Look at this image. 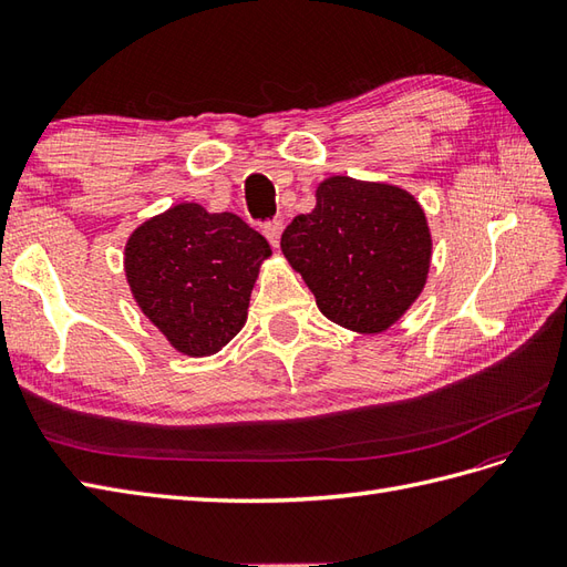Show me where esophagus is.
Instances as JSON below:
<instances>
[{
  "label": "esophagus",
  "instance_id": "obj_1",
  "mask_svg": "<svg viewBox=\"0 0 567 567\" xmlns=\"http://www.w3.org/2000/svg\"><path fill=\"white\" fill-rule=\"evenodd\" d=\"M264 235H266V239L272 246H278L280 244V235H282V220H268L264 225Z\"/></svg>",
  "mask_w": 567,
  "mask_h": 567
}]
</instances>
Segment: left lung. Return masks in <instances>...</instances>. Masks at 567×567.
<instances>
[{
    "instance_id": "8db88e82",
    "label": "left lung",
    "mask_w": 567,
    "mask_h": 567,
    "mask_svg": "<svg viewBox=\"0 0 567 567\" xmlns=\"http://www.w3.org/2000/svg\"><path fill=\"white\" fill-rule=\"evenodd\" d=\"M282 254L326 318L383 332L422 295L431 264L426 215L398 186L330 177L316 208L282 231Z\"/></svg>"
}]
</instances>
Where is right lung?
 I'll return each instance as SVG.
<instances>
[{
	"mask_svg": "<svg viewBox=\"0 0 567 567\" xmlns=\"http://www.w3.org/2000/svg\"><path fill=\"white\" fill-rule=\"evenodd\" d=\"M268 256L266 237L239 215L179 203L128 237L124 270L141 311L174 350L206 357L241 330Z\"/></svg>",
	"mask_w": 567,
	"mask_h": 567,
	"instance_id": "obj_1",
	"label": "right lung"
}]
</instances>
